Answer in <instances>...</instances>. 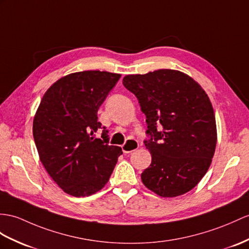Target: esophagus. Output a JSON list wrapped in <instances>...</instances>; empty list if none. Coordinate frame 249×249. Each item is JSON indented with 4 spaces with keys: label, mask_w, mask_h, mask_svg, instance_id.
Returning <instances> with one entry per match:
<instances>
[{
    "label": "esophagus",
    "mask_w": 249,
    "mask_h": 249,
    "mask_svg": "<svg viewBox=\"0 0 249 249\" xmlns=\"http://www.w3.org/2000/svg\"><path fill=\"white\" fill-rule=\"evenodd\" d=\"M138 148V142L134 139H128L124 144L121 145L124 153H131L133 151H135Z\"/></svg>",
    "instance_id": "34e87169"
}]
</instances>
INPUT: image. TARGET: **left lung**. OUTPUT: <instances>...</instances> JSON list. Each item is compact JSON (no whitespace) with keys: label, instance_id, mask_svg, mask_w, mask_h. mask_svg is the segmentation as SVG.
I'll list each match as a JSON object with an SVG mask.
<instances>
[{"label":"left lung","instance_id":"left-lung-1","mask_svg":"<svg viewBox=\"0 0 249 249\" xmlns=\"http://www.w3.org/2000/svg\"><path fill=\"white\" fill-rule=\"evenodd\" d=\"M145 115L144 145L152 156L142 173V184L161 197L192 190L211 165L216 147V124L204 89L183 71L159 70L124 77Z\"/></svg>","mask_w":249,"mask_h":249}]
</instances>
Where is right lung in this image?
<instances>
[{"label": "right lung", "instance_id": "1", "mask_svg": "<svg viewBox=\"0 0 249 249\" xmlns=\"http://www.w3.org/2000/svg\"><path fill=\"white\" fill-rule=\"evenodd\" d=\"M120 74L100 71L71 72L53 83L35 114L33 134L39 159L50 177L70 196H89L106 186L123 154L101 138L99 107Z\"/></svg>", "mask_w": 249, "mask_h": 249}]
</instances>
